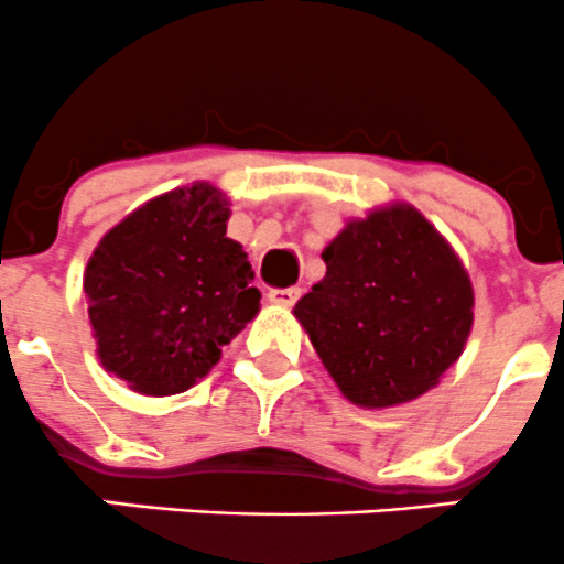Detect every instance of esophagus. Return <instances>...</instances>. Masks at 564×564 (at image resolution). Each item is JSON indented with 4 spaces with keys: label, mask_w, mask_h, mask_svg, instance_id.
Wrapping results in <instances>:
<instances>
[{
    "label": "esophagus",
    "mask_w": 564,
    "mask_h": 564,
    "mask_svg": "<svg viewBox=\"0 0 564 564\" xmlns=\"http://www.w3.org/2000/svg\"><path fill=\"white\" fill-rule=\"evenodd\" d=\"M302 289L300 286H289V289H270V294H267V300L272 302V305H281V307H292L294 302L300 300Z\"/></svg>",
    "instance_id": "1"
}]
</instances>
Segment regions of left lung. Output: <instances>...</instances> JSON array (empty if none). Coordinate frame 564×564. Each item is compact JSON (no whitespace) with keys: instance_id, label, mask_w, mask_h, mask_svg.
<instances>
[{"instance_id":"left-lung-1","label":"left lung","mask_w":564,"mask_h":564,"mask_svg":"<svg viewBox=\"0 0 564 564\" xmlns=\"http://www.w3.org/2000/svg\"><path fill=\"white\" fill-rule=\"evenodd\" d=\"M322 259L294 316L343 394L391 408L435 387L473 327L470 275L446 237L397 203L348 221Z\"/></svg>"}]
</instances>
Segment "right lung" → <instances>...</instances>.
Returning a JSON list of instances; mask_svg holds the SVG:
<instances>
[{"label": "right lung", "instance_id": "obj_1", "mask_svg": "<svg viewBox=\"0 0 564 564\" xmlns=\"http://www.w3.org/2000/svg\"><path fill=\"white\" fill-rule=\"evenodd\" d=\"M227 221V194L192 183L129 213L94 248L83 292L97 357L129 389H192L259 313L251 262Z\"/></svg>", "mask_w": 564, "mask_h": 564}]
</instances>
